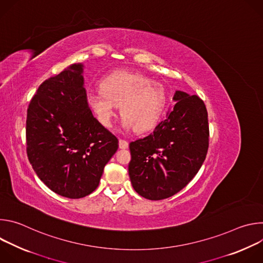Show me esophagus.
Wrapping results in <instances>:
<instances>
[{
	"label": "esophagus",
	"mask_w": 263,
	"mask_h": 263,
	"mask_svg": "<svg viewBox=\"0 0 263 263\" xmlns=\"http://www.w3.org/2000/svg\"><path fill=\"white\" fill-rule=\"evenodd\" d=\"M119 145H120V148H127L128 145H129V143H128V141L125 140V139H120Z\"/></svg>",
	"instance_id": "esophagus-1"
}]
</instances>
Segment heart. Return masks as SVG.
<instances>
[{
	"instance_id": "1",
	"label": "heart",
	"mask_w": 263,
	"mask_h": 263,
	"mask_svg": "<svg viewBox=\"0 0 263 263\" xmlns=\"http://www.w3.org/2000/svg\"><path fill=\"white\" fill-rule=\"evenodd\" d=\"M101 88L88 95V104L105 127H111L121 106L124 127L145 132L159 123L168 104L164 85L140 72H112L102 81Z\"/></svg>"
}]
</instances>
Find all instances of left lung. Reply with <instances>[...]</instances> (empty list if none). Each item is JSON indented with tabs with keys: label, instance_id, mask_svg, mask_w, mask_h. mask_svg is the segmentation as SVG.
<instances>
[{
	"label": "left lung",
	"instance_id": "obj_1",
	"mask_svg": "<svg viewBox=\"0 0 263 263\" xmlns=\"http://www.w3.org/2000/svg\"><path fill=\"white\" fill-rule=\"evenodd\" d=\"M166 120L129 144V176L135 192L147 200L170 198L201 168L209 146L208 114L196 95L176 91Z\"/></svg>",
	"mask_w": 263,
	"mask_h": 263
}]
</instances>
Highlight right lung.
Segmentation results:
<instances>
[{"label":"right lung","mask_w":263,"mask_h":263,"mask_svg":"<svg viewBox=\"0 0 263 263\" xmlns=\"http://www.w3.org/2000/svg\"><path fill=\"white\" fill-rule=\"evenodd\" d=\"M82 67L72 64L44 81L27 110L28 159L51 191L69 199L96 191L119 147L88 107Z\"/></svg>","instance_id":"right-lung-1"}]
</instances>
